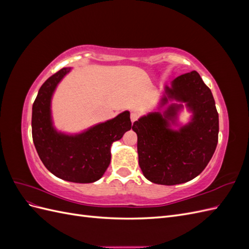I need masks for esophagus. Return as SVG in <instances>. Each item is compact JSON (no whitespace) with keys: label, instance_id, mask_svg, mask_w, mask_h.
Wrapping results in <instances>:
<instances>
[{"label":"esophagus","instance_id":"obj_1","mask_svg":"<svg viewBox=\"0 0 249 249\" xmlns=\"http://www.w3.org/2000/svg\"><path fill=\"white\" fill-rule=\"evenodd\" d=\"M138 118H139V114H138V113L133 112L132 114H131V120H132V123L136 122V120H138Z\"/></svg>","mask_w":249,"mask_h":249}]
</instances>
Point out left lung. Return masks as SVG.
Returning <instances> with one entry per match:
<instances>
[{
    "mask_svg": "<svg viewBox=\"0 0 249 249\" xmlns=\"http://www.w3.org/2000/svg\"><path fill=\"white\" fill-rule=\"evenodd\" d=\"M166 90L192 109V122L175 132L161 114L152 113L135 122L132 129L137 134L143 176L155 184L170 186L191 180L206 168L218 143L219 118L213 94L197 71L180 74ZM175 113L171 107L167 115Z\"/></svg>",
    "mask_w": 249,
    "mask_h": 249,
    "instance_id": "1",
    "label": "left lung"
}]
</instances>
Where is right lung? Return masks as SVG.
<instances>
[{
  "instance_id": "add662e5",
  "label": "right lung",
  "mask_w": 249,
  "mask_h": 249,
  "mask_svg": "<svg viewBox=\"0 0 249 249\" xmlns=\"http://www.w3.org/2000/svg\"><path fill=\"white\" fill-rule=\"evenodd\" d=\"M71 69L58 71L41 85L32 108V137L44 166L56 177L73 183H92L103 177L111 161L112 142L132 126L125 111L78 136L58 134L51 122V97Z\"/></svg>"
}]
</instances>
